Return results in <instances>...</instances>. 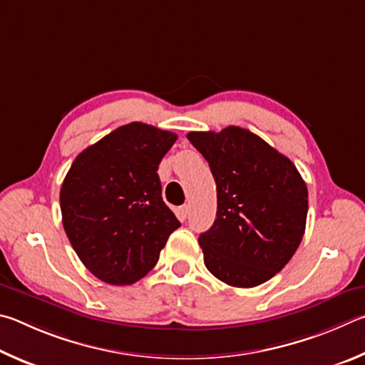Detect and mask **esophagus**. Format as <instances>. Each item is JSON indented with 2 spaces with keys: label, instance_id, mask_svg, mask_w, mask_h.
<instances>
[{
  "label": "esophagus",
  "instance_id": "1",
  "mask_svg": "<svg viewBox=\"0 0 365 365\" xmlns=\"http://www.w3.org/2000/svg\"><path fill=\"white\" fill-rule=\"evenodd\" d=\"M189 213H190V207H189V205H182L181 208L178 210V216H179V218H181V220H186L187 216H189Z\"/></svg>",
  "mask_w": 365,
  "mask_h": 365
}]
</instances>
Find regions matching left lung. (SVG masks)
Segmentation results:
<instances>
[{
    "label": "left lung",
    "mask_w": 365,
    "mask_h": 365,
    "mask_svg": "<svg viewBox=\"0 0 365 365\" xmlns=\"http://www.w3.org/2000/svg\"><path fill=\"white\" fill-rule=\"evenodd\" d=\"M210 165L218 192L213 226L200 234L207 269L250 289L276 276L299 247L308 187L297 166L240 126L187 134Z\"/></svg>",
    "instance_id": "obj_1"
}]
</instances>
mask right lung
I'll use <instances>...</instances> for the list:
<instances>
[{
	"label": "right lung",
	"mask_w": 365,
	"mask_h": 365,
	"mask_svg": "<svg viewBox=\"0 0 365 365\" xmlns=\"http://www.w3.org/2000/svg\"><path fill=\"white\" fill-rule=\"evenodd\" d=\"M178 136L133 121L86 147L61 187L62 225L102 282L131 285L157 264L181 226L162 199L158 165Z\"/></svg>",
	"instance_id": "add662e5"
}]
</instances>
